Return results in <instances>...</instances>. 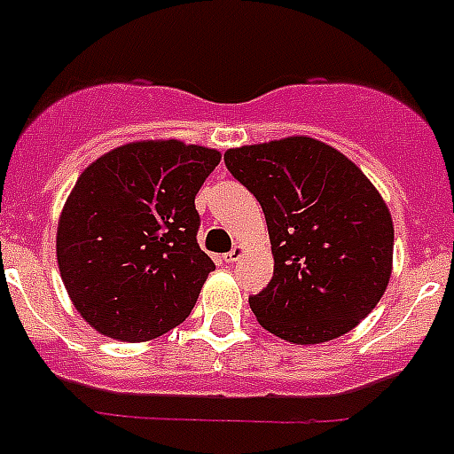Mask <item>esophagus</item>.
<instances>
[{"label": "esophagus", "mask_w": 454, "mask_h": 454, "mask_svg": "<svg viewBox=\"0 0 454 454\" xmlns=\"http://www.w3.org/2000/svg\"><path fill=\"white\" fill-rule=\"evenodd\" d=\"M242 254H245V249H242V247H233V249L228 251L226 256H223V261H226V262H238L239 258H242Z\"/></svg>", "instance_id": "34e87169"}]
</instances>
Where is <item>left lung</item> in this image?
Segmentation results:
<instances>
[{"label":"left lung","instance_id":"1","mask_svg":"<svg viewBox=\"0 0 454 454\" xmlns=\"http://www.w3.org/2000/svg\"><path fill=\"white\" fill-rule=\"evenodd\" d=\"M226 168L261 203L274 274L251 311L293 344L330 341L363 321L392 272L390 212L356 163L321 140L228 150Z\"/></svg>","mask_w":454,"mask_h":454}]
</instances>
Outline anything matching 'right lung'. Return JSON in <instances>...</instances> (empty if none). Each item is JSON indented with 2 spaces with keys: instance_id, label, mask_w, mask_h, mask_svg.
I'll return each instance as SVG.
<instances>
[{
  "instance_id": "obj_1",
  "label": "right lung",
  "mask_w": 454,
  "mask_h": 454,
  "mask_svg": "<svg viewBox=\"0 0 454 454\" xmlns=\"http://www.w3.org/2000/svg\"><path fill=\"white\" fill-rule=\"evenodd\" d=\"M216 150L147 140L108 152L75 182L59 216L57 262L80 316L121 341L180 325L215 270L198 247L196 193Z\"/></svg>"
}]
</instances>
